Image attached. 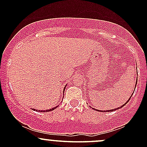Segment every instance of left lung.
Returning a JSON list of instances; mask_svg holds the SVG:
<instances>
[{
	"instance_id": "1",
	"label": "left lung",
	"mask_w": 147,
	"mask_h": 147,
	"mask_svg": "<svg viewBox=\"0 0 147 147\" xmlns=\"http://www.w3.org/2000/svg\"><path fill=\"white\" fill-rule=\"evenodd\" d=\"M137 82H136V84H135V86H137ZM134 90H135V88H134ZM132 94H131V96H132ZM131 97H130V98H131ZM130 98L129 99V100H128V101H127V102H126V103H125V104H124V105H123L122 106L119 107H118V108H116V109H110V110H106V111H105V112H112V111H114V110H117V109H120V108L123 107H124V105H125L127 103V102H128L129 101ZM95 110H97V111H99L98 109H95ZM101 112H105V111H101Z\"/></svg>"
}]
</instances>
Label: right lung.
<instances>
[{
	"label": "right lung",
	"mask_w": 147,
	"mask_h": 147,
	"mask_svg": "<svg viewBox=\"0 0 147 147\" xmlns=\"http://www.w3.org/2000/svg\"><path fill=\"white\" fill-rule=\"evenodd\" d=\"M65 89L64 90H63V91H65ZM57 107H53V108H52V109H47V110H38V109H33V110H35V111H38V112H50V111H53V110H54L55 109V108H57Z\"/></svg>",
	"instance_id": "1"
}]
</instances>
